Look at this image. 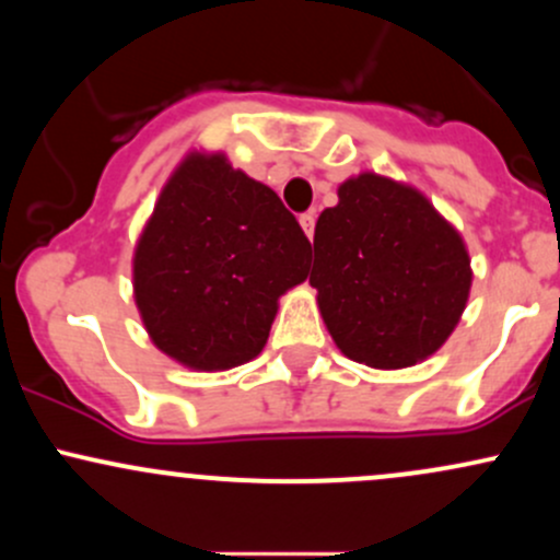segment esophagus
<instances>
[{
    "instance_id": "obj_1",
    "label": "esophagus",
    "mask_w": 560,
    "mask_h": 560,
    "mask_svg": "<svg viewBox=\"0 0 560 560\" xmlns=\"http://www.w3.org/2000/svg\"><path fill=\"white\" fill-rule=\"evenodd\" d=\"M300 226H302V231H305L307 240H313V231H316V213H302Z\"/></svg>"
}]
</instances>
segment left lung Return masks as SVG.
Returning a JSON list of instances; mask_svg holds the SVG:
<instances>
[{"label":"left lung","instance_id":"obj_1","mask_svg":"<svg viewBox=\"0 0 560 560\" xmlns=\"http://www.w3.org/2000/svg\"><path fill=\"white\" fill-rule=\"evenodd\" d=\"M318 215L311 284L334 345L378 371L432 358L471 294L460 231L416 186L363 171Z\"/></svg>","mask_w":560,"mask_h":560}]
</instances>
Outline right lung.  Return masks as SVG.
I'll return each instance as SVG.
<instances>
[{
  "mask_svg": "<svg viewBox=\"0 0 560 560\" xmlns=\"http://www.w3.org/2000/svg\"><path fill=\"white\" fill-rule=\"evenodd\" d=\"M311 242L271 186L223 152L191 150L133 247V302L152 345L184 369L258 358L279 298L307 279Z\"/></svg>",
  "mask_w": 560,
  "mask_h": 560,
  "instance_id": "1",
  "label": "right lung"
}]
</instances>
